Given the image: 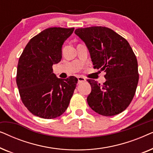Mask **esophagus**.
Instances as JSON below:
<instances>
[{
  "mask_svg": "<svg viewBox=\"0 0 153 153\" xmlns=\"http://www.w3.org/2000/svg\"><path fill=\"white\" fill-rule=\"evenodd\" d=\"M77 79H78L79 83L84 82V81H85V79L84 78V77H83V76H78V77H77Z\"/></svg>",
  "mask_w": 153,
  "mask_h": 153,
  "instance_id": "1",
  "label": "esophagus"
}]
</instances>
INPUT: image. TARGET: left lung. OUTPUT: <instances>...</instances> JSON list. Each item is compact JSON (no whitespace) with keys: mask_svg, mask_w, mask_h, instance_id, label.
<instances>
[{"mask_svg":"<svg viewBox=\"0 0 153 153\" xmlns=\"http://www.w3.org/2000/svg\"><path fill=\"white\" fill-rule=\"evenodd\" d=\"M74 33L86 45L93 68L106 72L102 85L87 80L91 85L89 106L104 116L123 112L131 103L139 81L137 60L128 42L106 27L78 28Z\"/></svg>","mask_w":153,"mask_h":153,"instance_id":"8db88e82","label":"left lung"}]
</instances>
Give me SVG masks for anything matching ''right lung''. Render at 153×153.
I'll return each mask as SVG.
<instances>
[{"instance_id": "add662e5", "label": "right lung", "mask_w": 153, "mask_h": 153, "mask_svg": "<svg viewBox=\"0 0 153 153\" xmlns=\"http://www.w3.org/2000/svg\"><path fill=\"white\" fill-rule=\"evenodd\" d=\"M74 30L45 29L28 42L20 56L16 84L22 102L35 116L55 118L68 107L78 79L58 78L52 66L61 60L62 45Z\"/></svg>"}]
</instances>
